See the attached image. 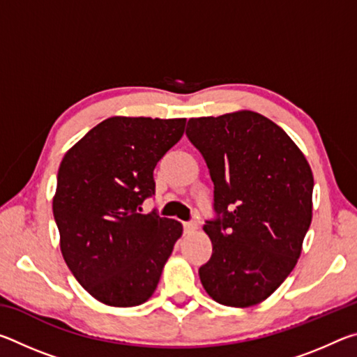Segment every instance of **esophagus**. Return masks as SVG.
Masks as SVG:
<instances>
[{"instance_id":"obj_1","label":"esophagus","mask_w":357,"mask_h":357,"mask_svg":"<svg viewBox=\"0 0 357 357\" xmlns=\"http://www.w3.org/2000/svg\"><path fill=\"white\" fill-rule=\"evenodd\" d=\"M197 228H198V225H197L195 222H185L184 223V233H187V234L195 233Z\"/></svg>"}]
</instances>
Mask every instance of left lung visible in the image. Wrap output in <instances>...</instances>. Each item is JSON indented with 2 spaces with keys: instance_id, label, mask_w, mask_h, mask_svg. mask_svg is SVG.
<instances>
[{
  "instance_id": "obj_1",
  "label": "left lung",
  "mask_w": 357,
  "mask_h": 357,
  "mask_svg": "<svg viewBox=\"0 0 357 357\" xmlns=\"http://www.w3.org/2000/svg\"><path fill=\"white\" fill-rule=\"evenodd\" d=\"M185 134L209 168L219 215L203 225L213 255L198 271L202 285L222 305H257L301 257L312 168L287 132L257 112L190 118Z\"/></svg>"
}]
</instances>
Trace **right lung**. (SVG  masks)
<instances>
[{
	"label": "right lung",
	"mask_w": 357,
	"mask_h": 357,
	"mask_svg": "<svg viewBox=\"0 0 357 357\" xmlns=\"http://www.w3.org/2000/svg\"><path fill=\"white\" fill-rule=\"evenodd\" d=\"M185 118L112 116L64 154L53 215L59 247L78 283L112 307L154 294L183 234L178 220L142 214L154 195L153 172L184 134Z\"/></svg>",
	"instance_id": "1"
}]
</instances>
